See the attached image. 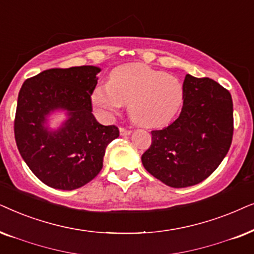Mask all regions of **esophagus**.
Wrapping results in <instances>:
<instances>
[{
	"instance_id": "esophagus-1",
	"label": "esophagus",
	"mask_w": 254,
	"mask_h": 254,
	"mask_svg": "<svg viewBox=\"0 0 254 254\" xmlns=\"http://www.w3.org/2000/svg\"><path fill=\"white\" fill-rule=\"evenodd\" d=\"M131 131L130 129H125V127H120V133L121 136H129V134H131Z\"/></svg>"
}]
</instances>
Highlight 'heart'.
<instances>
[{"label": "heart", "instance_id": "heart-1", "mask_svg": "<svg viewBox=\"0 0 254 254\" xmlns=\"http://www.w3.org/2000/svg\"><path fill=\"white\" fill-rule=\"evenodd\" d=\"M184 101L180 79L138 63L115 68L108 84L97 86L92 93V104L100 117L111 120L127 104L131 120L147 127L170 123Z\"/></svg>", "mask_w": 254, "mask_h": 254}]
</instances>
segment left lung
Segmentation results:
<instances>
[{
  "mask_svg": "<svg viewBox=\"0 0 254 254\" xmlns=\"http://www.w3.org/2000/svg\"><path fill=\"white\" fill-rule=\"evenodd\" d=\"M185 101L179 117L153 130L141 155L145 170L173 188L200 184L219 166L233 136L231 94L209 77H185Z\"/></svg>",
  "mask_w": 254,
  "mask_h": 254,
  "instance_id": "obj_1",
  "label": "left lung"
}]
</instances>
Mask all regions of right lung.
I'll list each match as a JSON object with an SVG mask.
<instances>
[{
    "instance_id": "1",
    "label": "right lung",
    "mask_w": 254,
    "mask_h": 254,
    "mask_svg": "<svg viewBox=\"0 0 254 254\" xmlns=\"http://www.w3.org/2000/svg\"><path fill=\"white\" fill-rule=\"evenodd\" d=\"M95 66L51 68L26 79L19 90L13 122L19 153L40 181L73 190L92 181L103 166L106 148L120 136L116 125H102L92 114L97 84ZM57 109L69 120L51 133L46 116Z\"/></svg>"
}]
</instances>
